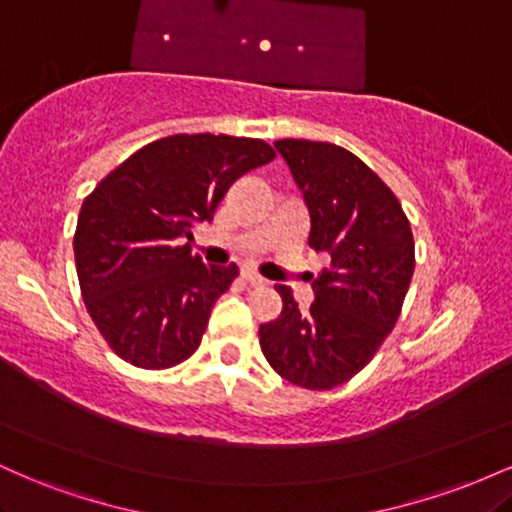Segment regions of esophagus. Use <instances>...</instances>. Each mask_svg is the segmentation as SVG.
Wrapping results in <instances>:
<instances>
[{"mask_svg": "<svg viewBox=\"0 0 512 512\" xmlns=\"http://www.w3.org/2000/svg\"><path fill=\"white\" fill-rule=\"evenodd\" d=\"M240 274H243V279L248 281L250 286H262V284H264L262 276L257 274V272H252V269H243V272H240Z\"/></svg>", "mask_w": 512, "mask_h": 512, "instance_id": "34e87169", "label": "esophagus"}]
</instances>
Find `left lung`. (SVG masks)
I'll use <instances>...</instances> for the list:
<instances>
[{
  "label": "left lung",
  "instance_id": "8db88e82",
  "mask_svg": "<svg viewBox=\"0 0 512 512\" xmlns=\"http://www.w3.org/2000/svg\"><path fill=\"white\" fill-rule=\"evenodd\" d=\"M310 214V248L330 255L301 310L289 286L284 308L260 325L262 354L305 390H332L361 370L395 327L414 274V236L402 204L361 158L330 142L281 139Z\"/></svg>",
  "mask_w": 512,
  "mask_h": 512
}]
</instances>
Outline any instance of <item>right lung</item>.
I'll use <instances>...</instances> for the list:
<instances>
[{
	"label": "right lung",
	"instance_id": "1",
	"mask_svg": "<svg viewBox=\"0 0 512 512\" xmlns=\"http://www.w3.org/2000/svg\"><path fill=\"white\" fill-rule=\"evenodd\" d=\"M262 139L173 134L146 144L84 199L74 233L86 310L117 356L163 370L197 351L216 298L238 276L192 255L228 187L272 161Z\"/></svg>",
	"mask_w": 512,
	"mask_h": 512
}]
</instances>
